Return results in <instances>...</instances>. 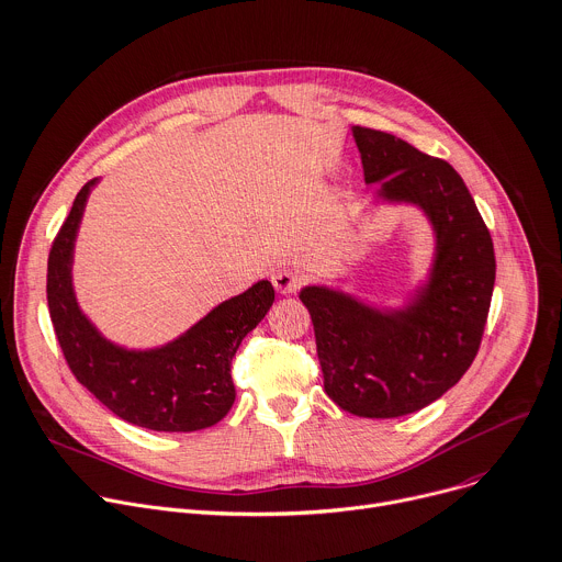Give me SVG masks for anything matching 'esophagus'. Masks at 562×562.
<instances>
[{"label": "esophagus", "mask_w": 562, "mask_h": 562, "mask_svg": "<svg viewBox=\"0 0 562 562\" xmlns=\"http://www.w3.org/2000/svg\"><path fill=\"white\" fill-rule=\"evenodd\" d=\"M272 283L279 294H294L301 288V274L294 270H279L272 274Z\"/></svg>", "instance_id": "1"}]
</instances>
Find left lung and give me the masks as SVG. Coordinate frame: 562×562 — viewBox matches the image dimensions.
<instances>
[{
	"instance_id": "1",
	"label": "left lung",
	"mask_w": 562,
	"mask_h": 562,
	"mask_svg": "<svg viewBox=\"0 0 562 562\" xmlns=\"http://www.w3.org/2000/svg\"><path fill=\"white\" fill-rule=\"evenodd\" d=\"M366 182L424 210L435 232L428 283L404 310L382 313L344 292L307 285L326 395L344 411L389 419L440 400L473 363L491 305V234L460 173L406 140L352 127Z\"/></svg>"
}]
</instances>
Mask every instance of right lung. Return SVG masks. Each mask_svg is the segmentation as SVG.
Wrapping results in <instances>:
<instances>
[{"label": "right lung", "mask_w": 562, "mask_h": 562, "mask_svg": "<svg viewBox=\"0 0 562 562\" xmlns=\"http://www.w3.org/2000/svg\"><path fill=\"white\" fill-rule=\"evenodd\" d=\"M53 238L46 299L55 337L76 380L120 419L165 432H190L221 422L234 404L232 359L274 301L270 281L223 301L176 341L156 350H124L106 341L80 313L74 283V243L91 187Z\"/></svg>", "instance_id": "add662e5"}]
</instances>
